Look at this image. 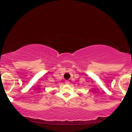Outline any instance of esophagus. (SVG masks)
Returning a JSON list of instances; mask_svg holds the SVG:
<instances>
[{
	"instance_id": "1",
	"label": "esophagus",
	"mask_w": 132,
	"mask_h": 132,
	"mask_svg": "<svg viewBox=\"0 0 132 132\" xmlns=\"http://www.w3.org/2000/svg\"><path fill=\"white\" fill-rule=\"evenodd\" d=\"M65 84L68 85V84H69V81H68V80H66V81H65Z\"/></svg>"
}]
</instances>
